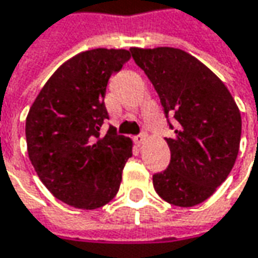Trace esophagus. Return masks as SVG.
Listing matches in <instances>:
<instances>
[{
    "instance_id": "obj_1",
    "label": "esophagus",
    "mask_w": 258,
    "mask_h": 258,
    "mask_svg": "<svg viewBox=\"0 0 258 258\" xmlns=\"http://www.w3.org/2000/svg\"><path fill=\"white\" fill-rule=\"evenodd\" d=\"M134 141L136 145H142L145 141H146V134H145V132H142V134H139L138 136H135Z\"/></svg>"
}]
</instances>
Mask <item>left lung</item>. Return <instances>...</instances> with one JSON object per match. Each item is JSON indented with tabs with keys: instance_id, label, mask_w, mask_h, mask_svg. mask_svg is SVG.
Wrapping results in <instances>:
<instances>
[{
	"instance_id": "obj_1",
	"label": "left lung",
	"mask_w": 258,
	"mask_h": 258,
	"mask_svg": "<svg viewBox=\"0 0 258 258\" xmlns=\"http://www.w3.org/2000/svg\"><path fill=\"white\" fill-rule=\"evenodd\" d=\"M131 53L173 131L166 138L171 162L154 175L155 191L176 207L204 203L227 179L238 155L241 114L233 96L207 66L179 48L134 47Z\"/></svg>"
}]
</instances>
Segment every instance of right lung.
I'll return each mask as SVG.
<instances>
[{
  "label": "right lung",
  "mask_w": 258,
  "mask_h": 258,
  "mask_svg": "<svg viewBox=\"0 0 258 258\" xmlns=\"http://www.w3.org/2000/svg\"><path fill=\"white\" fill-rule=\"evenodd\" d=\"M131 51L94 48L75 55L44 85L25 120L28 156L35 172L57 200L75 208L96 210L119 191L132 141L109 119L104 94L109 79Z\"/></svg>",
  "instance_id": "add662e5"
}]
</instances>
